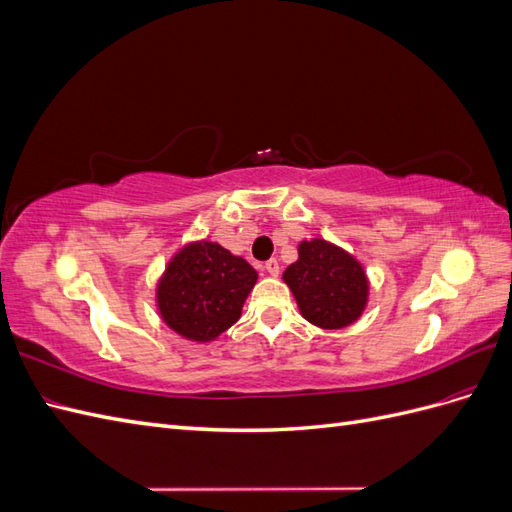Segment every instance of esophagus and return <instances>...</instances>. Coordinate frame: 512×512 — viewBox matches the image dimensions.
<instances>
[{
	"label": "esophagus",
	"instance_id": "obj_1",
	"mask_svg": "<svg viewBox=\"0 0 512 512\" xmlns=\"http://www.w3.org/2000/svg\"><path fill=\"white\" fill-rule=\"evenodd\" d=\"M265 269H267V273H269V275H273V277H275V275H280V262H277L275 258H271V260H267V262H265Z\"/></svg>",
	"mask_w": 512,
	"mask_h": 512
}]
</instances>
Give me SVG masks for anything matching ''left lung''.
<instances>
[{
	"mask_svg": "<svg viewBox=\"0 0 512 512\" xmlns=\"http://www.w3.org/2000/svg\"><path fill=\"white\" fill-rule=\"evenodd\" d=\"M305 320L320 329H344L363 314L367 277L363 267L337 245L303 241L299 260L284 271Z\"/></svg>",
	"mask_w": 512,
	"mask_h": 512,
	"instance_id": "left-lung-1",
	"label": "left lung"
}]
</instances>
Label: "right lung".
Returning <instances> with one entry per match:
<instances>
[{"instance_id": "1", "label": "right lung", "mask_w": 512, "mask_h": 512, "mask_svg": "<svg viewBox=\"0 0 512 512\" xmlns=\"http://www.w3.org/2000/svg\"><path fill=\"white\" fill-rule=\"evenodd\" d=\"M256 280V271L222 245L192 243L170 260L158 284L162 320L194 342H211L239 320Z\"/></svg>"}]
</instances>
